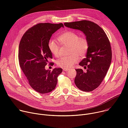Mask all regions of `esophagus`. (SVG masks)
I'll list each match as a JSON object with an SVG mask.
<instances>
[{
    "mask_svg": "<svg viewBox=\"0 0 128 128\" xmlns=\"http://www.w3.org/2000/svg\"><path fill=\"white\" fill-rule=\"evenodd\" d=\"M63 70L66 72V71H68L69 70V69H63Z\"/></svg>",
    "mask_w": 128,
    "mask_h": 128,
    "instance_id": "esophagus-1",
    "label": "esophagus"
}]
</instances>
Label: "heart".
Returning <instances> with one entry per match:
<instances>
[{
  "label": "heart",
  "mask_w": 128,
  "mask_h": 128,
  "mask_svg": "<svg viewBox=\"0 0 128 128\" xmlns=\"http://www.w3.org/2000/svg\"><path fill=\"white\" fill-rule=\"evenodd\" d=\"M63 46H70L69 56L62 57L57 62V65L64 69H68L74 65L80 58L85 56L88 48L87 40L84 37H79L78 35L71 31H68L61 34L58 38ZM48 48L54 56L58 57L60 46L55 41L50 40L48 42Z\"/></svg>",
  "instance_id": "obj_1"
}]
</instances>
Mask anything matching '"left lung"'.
Returning <instances> with one entry per match:
<instances>
[{
	"label": "left lung",
	"instance_id": "left-lung-1",
	"mask_svg": "<svg viewBox=\"0 0 128 128\" xmlns=\"http://www.w3.org/2000/svg\"><path fill=\"white\" fill-rule=\"evenodd\" d=\"M64 25L82 32L88 42L86 58L79 63L86 70L76 69L74 82L84 92L92 91L102 82L110 67L112 59L110 42L104 30L94 22L82 20L65 23Z\"/></svg>",
	"mask_w": 128,
	"mask_h": 128
}]
</instances>
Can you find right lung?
Returning a JSON list of instances; mask_svg holds the SVG:
<instances>
[{
    "instance_id": "right-lung-1",
    "label": "right lung",
    "mask_w": 128,
    "mask_h": 128,
    "mask_svg": "<svg viewBox=\"0 0 128 128\" xmlns=\"http://www.w3.org/2000/svg\"><path fill=\"white\" fill-rule=\"evenodd\" d=\"M61 27L62 23H40L29 29L23 35L19 46V61L21 68L32 88L41 94L50 92L56 88L60 68L52 71L45 66L52 54L48 42L52 34ZM54 63H52V65Z\"/></svg>"
}]
</instances>
